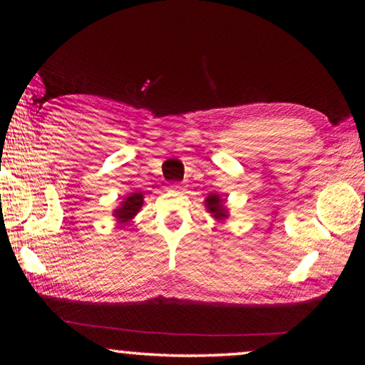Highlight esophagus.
Listing matches in <instances>:
<instances>
[{
    "label": "esophagus",
    "mask_w": 365,
    "mask_h": 365,
    "mask_svg": "<svg viewBox=\"0 0 365 365\" xmlns=\"http://www.w3.org/2000/svg\"><path fill=\"white\" fill-rule=\"evenodd\" d=\"M168 190H170V191H182L183 187H182L180 183H170L169 187H168Z\"/></svg>",
    "instance_id": "obj_1"
}]
</instances>
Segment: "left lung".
<instances>
[{"label": "left lung", "instance_id": "8db88e82", "mask_svg": "<svg viewBox=\"0 0 365 365\" xmlns=\"http://www.w3.org/2000/svg\"><path fill=\"white\" fill-rule=\"evenodd\" d=\"M205 206L206 211L211 214V217H214L217 222H224L230 215L225 197H222L219 193H209L205 200Z\"/></svg>", "mask_w": 365, "mask_h": 365}]
</instances>
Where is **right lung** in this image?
<instances>
[{
    "label": "right lung",
    "instance_id": "obj_1",
    "mask_svg": "<svg viewBox=\"0 0 365 365\" xmlns=\"http://www.w3.org/2000/svg\"><path fill=\"white\" fill-rule=\"evenodd\" d=\"M145 196L141 191H135V193H128L123 201L120 202L113 211V217L119 225H127L135 219V215L140 212V209L143 207Z\"/></svg>",
    "mask_w": 365,
    "mask_h": 365
}]
</instances>
